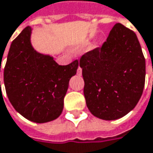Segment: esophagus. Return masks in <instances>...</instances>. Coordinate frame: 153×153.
<instances>
[{
  "label": "esophagus",
  "instance_id": "1",
  "mask_svg": "<svg viewBox=\"0 0 153 153\" xmlns=\"http://www.w3.org/2000/svg\"><path fill=\"white\" fill-rule=\"evenodd\" d=\"M77 74H78V75H81V74H82V69H81L79 66L78 69H77Z\"/></svg>",
  "mask_w": 153,
  "mask_h": 153
}]
</instances>
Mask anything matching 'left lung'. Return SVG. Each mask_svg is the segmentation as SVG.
I'll return each instance as SVG.
<instances>
[{
    "label": "left lung",
    "instance_id": "obj_1",
    "mask_svg": "<svg viewBox=\"0 0 153 153\" xmlns=\"http://www.w3.org/2000/svg\"><path fill=\"white\" fill-rule=\"evenodd\" d=\"M79 66L86 103L94 117L117 120L137 104L145 87L146 59L131 30L117 23L102 47L81 56Z\"/></svg>",
    "mask_w": 153,
    "mask_h": 153
}]
</instances>
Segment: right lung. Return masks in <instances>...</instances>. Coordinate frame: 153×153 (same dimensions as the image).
Here are the masks:
<instances>
[{
  "mask_svg": "<svg viewBox=\"0 0 153 153\" xmlns=\"http://www.w3.org/2000/svg\"><path fill=\"white\" fill-rule=\"evenodd\" d=\"M31 30L26 27L13 40L4 85L14 108L26 119L43 123L61 115L69 80L76 74L79 62L59 65L52 57L37 52L30 43Z\"/></svg>",
  "mask_w": 153,
  "mask_h": 153,
  "instance_id": "obj_1",
  "label": "right lung"
}]
</instances>
